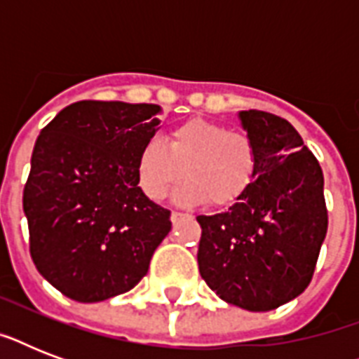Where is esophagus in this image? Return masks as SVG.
<instances>
[{
    "instance_id": "1",
    "label": "esophagus",
    "mask_w": 359,
    "mask_h": 359,
    "mask_svg": "<svg viewBox=\"0 0 359 359\" xmlns=\"http://www.w3.org/2000/svg\"><path fill=\"white\" fill-rule=\"evenodd\" d=\"M184 216H186V214L177 212V210H173V212H171V222H173V224L177 225V224H179V222H180V219L184 218Z\"/></svg>"
}]
</instances>
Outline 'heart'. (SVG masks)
<instances>
[{
    "label": "heart",
    "mask_w": 359,
    "mask_h": 359,
    "mask_svg": "<svg viewBox=\"0 0 359 359\" xmlns=\"http://www.w3.org/2000/svg\"><path fill=\"white\" fill-rule=\"evenodd\" d=\"M257 173V149L250 135L208 119H188L165 134V145L152 137L141 145L135 177L151 201L175 191L179 205L229 207L250 188Z\"/></svg>",
    "instance_id": "obj_1"
}]
</instances>
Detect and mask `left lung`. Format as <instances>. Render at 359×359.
<instances>
[{
  "label": "left lung",
  "instance_id": "1",
  "mask_svg": "<svg viewBox=\"0 0 359 359\" xmlns=\"http://www.w3.org/2000/svg\"><path fill=\"white\" fill-rule=\"evenodd\" d=\"M238 117L257 149L255 179L225 212L197 216V262L222 300L270 311L311 281L328 231L324 177L289 121L259 109Z\"/></svg>",
  "mask_w": 359,
  "mask_h": 359
}]
</instances>
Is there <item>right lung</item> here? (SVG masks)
I'll return each instance as SVG.
<instances>
[{
    "mask_svg": "<svg viewBox=\"0 0 359 359\" xmlns=\"http://www.w3.org/2000/svg\"><path fill=\"white\" fill-rule=\"evenodd\" d=\"M160 111L156 104L81 100L36 137L24 188L31 259L72 300L91 304L134 289L171 231V212L135 177Z\"/></svg>",
    "mask_w": 359,
    "mask_h": 359,
    "instance_id": "obj_1",
    "label": "right lung"
}]
</instances>
